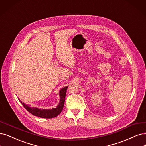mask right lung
<instances>
[{"instance_id":"right-lung-1","label":"right lung","mask_w":146,"mask_h":146,"mask_svg":"<svg viewBox=\"0 0 146 146\" xmlns=\"http://www.w3.org/2000/svg\"><path fill=\"white\" fill-rule=\"evenodd\" d=\"M67 88L68 87H64L59 91L60 102L56 108H53L52 110H41L37 108H31L24 103H22V102H20L22 104L25 108L32 115L44 118H52L57 117L61 112L63 109Z\"/></svg>"}]
</instances>
